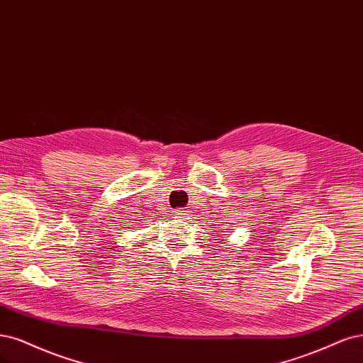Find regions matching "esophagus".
I'll return each instance as SVG.
<instances>
[{"label": "esophagus", "instance_id": "esophagus-1", "mask_svg": "<svg viewBox=\"0 0 363 363\" xmlns=\"http://www.w3.org/2000/svg\"><path fill=\"white\" fill-rule=\"evenodd\" d=\"M184 215H187V213H186V210H183V208L174 210V216H176V218H184Z\"/></svg>", "mask_w": 363, "mask_h": 363}]
</instances>
